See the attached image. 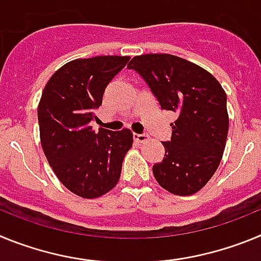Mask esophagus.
<instances>
[{
	"label": "esophagus",
	"mask_w": 261,
	"mask_h": 261,
	"mask_svg": "<svg viewBox=\"0 0 261 261\" xmlns=\"http://www.w3.org/2000/svg\"><path fill=\"white\" fill-rule=\"evenodd\" d=\"M133 140H135L136 142H140V144H142V142L147 141L149 140V136L147 135H138V133H135L133 135Z\"/></svg>",
	"instance_id": "esophagus-1"
}]
</instances>
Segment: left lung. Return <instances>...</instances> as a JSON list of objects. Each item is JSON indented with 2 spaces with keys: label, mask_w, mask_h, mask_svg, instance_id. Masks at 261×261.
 Returning a JSON list of instances; mask_svg holds the SVG:
<instances>
[{
  "label": "left lung",
  "mask_w": 261,
  "mask_h": 261,
  "mask_svg": "<svg viewBox=\"0 0 261 261\" xmlns=\"http://www.w3.org/2000/svg\"><path fill=\"white\" fill-rule=\"evenodd\" d=\"M140 73L162 110L172 111V137L162 142L165 158L153 166L155 180L172 195L190 196L211 180L220 166L229 132L226 93L208 70L167 53L135 56Z\"/></svg>",
  "instance_id": "1"
}]
</instances>
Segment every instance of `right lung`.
<instances>
[{
    "mask_svg": "<svg viewBox=\"0 0 261 261\" xmlns=\"http://www.w3.org/2000/svg\"><path fill=\"white\" fill-rule=\"evenodd\" d=\"M129 59L96 56L66 62L41 94L38 120L43 151L59 180L84 199L100 197L116 186L133 145L129 129L95 132L90 124L107 85Z\"/></svg>",
    "mask_w": 261,
    "mask_h": 261,
    "instance_id": "1",
    "label": "right lung"
}]
</instances>
